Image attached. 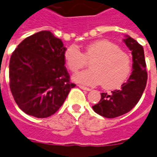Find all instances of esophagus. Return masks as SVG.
Listing matches in <instances>:
<instances>
[{
  "instance_id": "esophagus-1",
  "label": "esophagus",
  "mask_w": 157,
  "mask_h": 157,
  "mask_svg": "<svg viewBox=\"0 0 157 157\" xmlns=\"http://www.w3.org/2000/svg\"><path fill=\"white\" fill-rule=\"evenodd\" d=\"M79 87H80V88H82V89H83V90H86V91H90V90H91L89 87H84V86H82V85H79Z\"/></svg>"
}]
</instances>
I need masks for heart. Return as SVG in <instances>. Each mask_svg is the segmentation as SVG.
<instances>
[{
	"mask_svg": "<svg viewBox=\"0 0 157 157\" xmlns=\"http://www.w3.org/2000/svg\"><path fill=\"white\" fill-rule=\"evenodd\" d=\"M63 57L67 67L77 72L91 61L89 70L79 72L74 80L85 85L94 86L102 83L105 88H114L123 84L132 72V57L120 50L118 44L106 39L90 43L82 52L76 45L65 50Z\"/></svg>",
	"mask_w": 157,
	"mask_h": 157,
	"instance_id": "heart-1",
	"label": "heart"
}]
</instances>
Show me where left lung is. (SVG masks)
Instances as JSON below:
<instances>
[{"mask_svg":"<svg viewBox=\"0 0 157 157\" xmlns=\"http://www.w3.org/2000/svg\"><path fill=\"white\" fill-rule=\"evenodd\" d=\"M124 42L132 51V73L121 88L111 93H101L100 101L93 105L94 111L105 118L113 119L127 113L137 105L147 83V71L144 48L129 36Z\"/></svg>","mask_w":157,"mask_h":157,"instance_id":"8db88e82","label":"left lung"}]
</instances>
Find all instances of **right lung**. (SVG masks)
<instances>
[{"instance_id": "obj_1", "label": "right lung", "mask_w": 157, "mask_h": 157, "mask_svg": "<svg viewBox=\"0 0 157 157\" xmlns=\"http://www.w3.org/2000/svg\"><path fill=\"white\" fill-rule=\"evenodd\" d=\"M65 50L61 39L42 31L25 38L13 52L10 90L26 114L39 119L52 116L75 87L64 66Z\"/></svg>"}]
</instances>
